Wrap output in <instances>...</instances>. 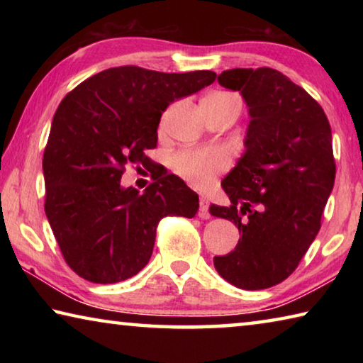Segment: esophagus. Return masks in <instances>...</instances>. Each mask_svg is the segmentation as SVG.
Wrapping results in <instances>:
<instances>
[{
	"label": "esophagus",
	"mask_w": 363,
	"mask_h": 363,
	"mask_svg": "<svg viewBox=\"0 0 363 363\" xmlns=\"http://www.w3.org/2000/svg\"><path fill=\"white\" fill-rule=\"evenodd\" d=\"M208 200L205 199L203 195L200 196V210H199V216L201 219H210V211H208Z\"/></svg>",
	"instance_id": "34e87169"
}]
</instances>
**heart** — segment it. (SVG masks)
I'll use <instances>...</instances> for the list:
<instances>
[{"label": "heart", "mask_w": 363, "mask_h": 363, "mask_svg": "<svg viewBox=\"0 0 363 363\" xmlns=\"http://www.w3.org/2000/svg\"><path fill=\"white\" fill-rule=\"evenodd\" d=\"M201 104L213 107H235L240 110V99L227 91H214L208 94ZM160 126L164 128V116ZM227 164H229V160L225 153L214 149L181 150L171 158V167L176 173L196 187L208 186L214 177L223 173Z\"/></svg>", "instance_id": "b5f03b06"}]
</instances>
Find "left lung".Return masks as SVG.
Wrapping results in <instances>:
<instances>
[{"instance_id":"obj_1","label":"left lung","mask_w":363,"mask_h":363,"mask_svg":"<svg viewBox=\"0 0 363 363\" xmlns=\"http://www.w3.org/2000/svg\"><path fill=\"white\" fill-rule=\"evenodd\" d=\"M218 79L240 91L251 121L247 150L223 181L230 205L210 206L240 232L214 267L242 290H264L290 277L320 230L336 174L331 128L320 104L279 70L232 69Z\"/></svg>"}]
</instances>
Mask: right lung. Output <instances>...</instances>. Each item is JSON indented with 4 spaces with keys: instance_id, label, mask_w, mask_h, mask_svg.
<instances>
[{
    "instance_id": "1",
    "label": "right lung",
    "mask_w": 363,
    "mask_h": 363,
    "mask_svg": "<svg viewBox=\"0 0 363 363\" xmlns=\"http://www.w3.org/2000/svg\"><path fill=\"white\" fill-rule=\"evenodd\" d=\"M216 79L196 70L163 73L136 65L96 73L54 113L43 155L45 211L65 262L93 284H116L149 262L164 216L194 218L199 195L174 174L144 194L120 186L128 164L155 168L162 112Z\"/></svg>"
}]
</instances>
